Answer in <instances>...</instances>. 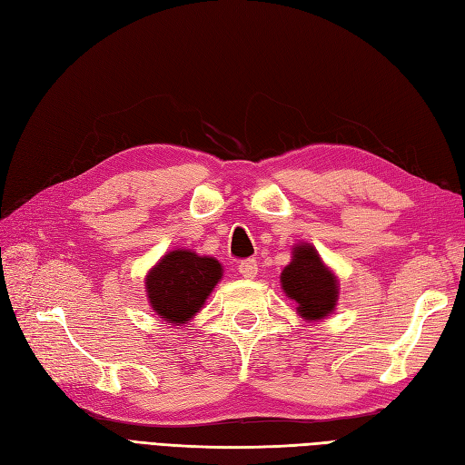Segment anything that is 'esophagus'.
<instances>
[{
    "label": "esophagus",
    "mask_w": 465,
    "mask_h": 465,
    "mask_svg": "<svg viewBox=\"0 0 465 465\" xmlns=\"http://www.w3.org/2000/svg\"><path fill=\"white\" fill-rule=\"evenodd\" d=\"M240 275L247 281H252L257 277V261L255 259H247V261H242L240 263Z\"/></svg>",
    "instance_id": "esophagus-1"
}]
</instances>
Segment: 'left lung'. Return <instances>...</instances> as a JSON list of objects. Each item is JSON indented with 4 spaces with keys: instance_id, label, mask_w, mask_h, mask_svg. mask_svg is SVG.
<instances>
[{
    "instance_id": "1",
    "label": "left lung",
    "mask_w": 465,
    "mask_h": 465,
    "mask_svg": "<svg viewBox=\"0 0 465 465\" xmlns=\"http://www.w3.org/2000/svg\"><path fill=\"white\" fill-rule=\"evenodd\" d=\"M281 289L296 302V314L306 322H320L330 316L340 299L336 272L311 243L292 245L291 263L281 272Z\"/></svg>"
}]
</instances>
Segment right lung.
<instances>
[{
    "label": "right lung",
    "mask_w": 465,
    "mask_h": 465,
    "mask_svg": "<svg viewBox=\"0 0 465 465\" xmlns=\"http://www.w3.org/2000/svg\"><path fill=\"white\" fill-rule=\"evenodd\" d=\"M222 277L223 269L216 257L173 249L145 275L147 301L163 322L184 326L202 311Z\"/></svg>",
    "instance_id": "add662e5"
}]
</instances>
